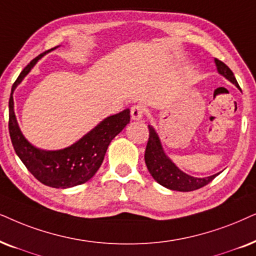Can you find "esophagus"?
<instances>
[{
  "mask_svg": "<svg viewBox=\"0 0 256 256\" xmlns=\"http://www.w3.org/2000/svg\"><path fill=\"white\" fill-rule=\"evenodd\" d=\"M146 114V108L142 104H135L130 109V115L132 120H141Z\"/></svg>",
  "mask_w": 256,
  "mask_h": 256,
  "instance_id": "34e87169",
  "label": "esophagus"
}]
</instances>
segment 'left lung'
I'll use <instances>...</instances> for the list:
<instances>
[{
	"label": "left lung",
	"instance_id": "obj_1",
	"mask_svg": "<svg viewBox=\"0 0 256 256\" xmlns=\"http://www.w3.org/2000/svg\"><path fill=\"white\" fill-rule=\"evenodd\" d=\"M215 64H216L218 74L224 76L228 81L238 87L236 78H235L233 72L228 68V66H226L224 62L218 58H215ZM148 128L149 138L147 147H146L144 161L149 172L158 184L172 189V190L192 192L204 187L209 182L213 181L215 176H218V174L208 178H194L186 174L172 164L170 158L166 155L155 129L152 126H148Z\"/></svg>",
	"mask_w": 256,
	"mask_h": 256
}]
</instances>
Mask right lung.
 I'll return each mask as SVG.
<instances>
[{"label": "right lung", "instance_id": "obj_1", "mask_svg": "<svg viewBox=\"0 0 256 256\" xmlns=\"http://www.w3.org/2000/svg\"><path fill=\"white\" fill-rule=\"evenodd\" d=\"M46 52L32 60L12 84L9 98V134L16 154L34 178L48 187L70 188L84 184L94 176L101 167L109 144L130 121V110L124 109L118 114L104 118L70 147L60 150H42L34 147L20 130L14 112L12 92Z\"/></svg>", "mask_w": 256, "mask_h": 256}]
</instances>
